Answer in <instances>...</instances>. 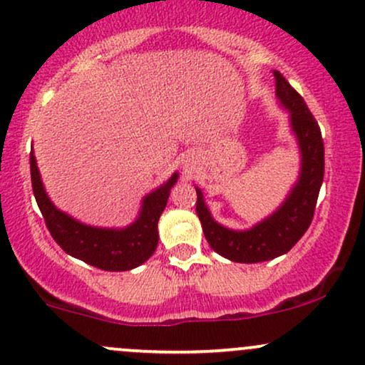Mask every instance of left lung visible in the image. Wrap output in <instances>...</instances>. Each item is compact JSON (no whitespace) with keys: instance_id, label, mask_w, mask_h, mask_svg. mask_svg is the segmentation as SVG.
Instances as JSON below:
<instances>
[{"instance_id":"1","label":"left lung","mask_w":365,"mask_h":365,"mask_svg":"<svg viewBox=\"0 0 365 365\" xmlns=\"http://www.w3.org/2000/svg\"><path fill=\"white\" fill-rule=\"evenodd\" d=\"M277 96L291 110V124L302 153L301 178L274 216L250 231H231L210 217L200 190L197 188L195 210L204 236L214 252L227 260L257 263L287 253L302 238L313 221L316 200L324 175V146L318 122L309 112L304 98L297 93L279 71H274Z\"/></svg>"}]
</instances>
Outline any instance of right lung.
I'll return each instance as SVG.
<instances>
[{
  "label": "right lung",
  "mask_w": 365,
  "mask_h": 365,
  "mask_svg": "<svg viewBox=\"0 0 365 365\" xmlns=\"http://www.w3.org/2000/svg\"><path fill=\"white\" fill-rule=\"evenodd\" d=\"M30 177L35 200L47 230L66 253L88 265L107 272H124L139 267L158 247V221L168 202L170 188L177 183V173L163 187L149 194L143 202L140 216L125 230H98L74 221L57 210L43 192L35 156L30 151Z\"/></svg>",
  "instance_id": "obj_1"
}]
</instances>
